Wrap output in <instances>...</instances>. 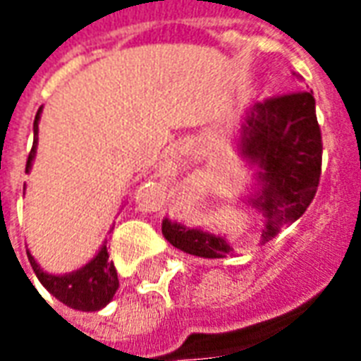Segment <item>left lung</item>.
<instances>
[{
    "instance_id": "left-lung-1",
    "label": "left lung",
    "mask_w": 361,
    "mask_h": 361,
    "mask_svg": "<svg viewBox=\"0 0 361 361\" xmlns=\"http://www.w3.org/2000/svg\"><path fill=\"white\" fill-rule=\"evenodd\" d=\"M242 154L259 168L261 191L251 204L263 211V240L302 216L317 193L323 141L313 92H290L257 102L242 123ZM162 234L189 255L222 259L230 255L224 238L164 219Z\"/></svg>"
}]
</instances>
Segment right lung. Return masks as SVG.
I'll return each instance as SVG.
<instances>
[{"instance_id":"1","label":"right lung","mask_w":361,"mask_h":361,"mask_svg":"<svg viewBox=\"0 0 361 361\" xmlns=\"http://www.w3.org/2000/svg\"><path fill=\"white\" fill-rule=\"evenodd\" d=\"M40 111L42 108H38L35 118V142L32 149L28 152L27 158V172L30 170V164L35 160L36 152V135H38V119H40ZM28 261L32 265V271L36 272V276L51 295H56L59 302L69 305L71 310L79 311H98L102 310L106 303L110 302L116 290L119 288L118 272L114 267V261H110L108 250L106 245H102V250L98 251L90 263L79 269V271L69 272L63 276H56V274H48L40 269V265L36 263L35 257L27 251Z\"/></svg>"}]
</instances>
